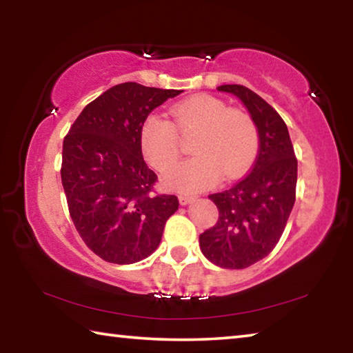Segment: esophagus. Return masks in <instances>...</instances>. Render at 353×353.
Here are the masks:
<instances>
[{
  "instance_id": "1",
  "label": "esophagus",
  "mask_w": 353,
  "mask_h": 353,
  "mask_svg": "<svg viewBox=\"0 0 353 353\" xmlns=\"http://www.w3.org/2000/svg\"><path fill=\"white\" fill-rule=\"evenodd\" d=\"M196 198L194 196H187V194H181L179 196V202H181V205H188L193 202Z\"/></svg>"
}]
</instances>
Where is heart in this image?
<instances>
[{
	"instance_id": "heart-1",
	"label": "heart",
	"mask_w": 353,
	"mask_h": 353,
	"mask_svg": "<svg viewBox=\"0 0 353 353\" xmlns=\"http://www.w3.org/2000/svg\"><path fill=\"white\" fill-rule=\"evenodd\" d=\"M174 127L160 113H149L140 129V145L146 162L166 171L181 151V134H194L191 152L196 155L166 172L165 185L182 193H198L224 179L241 176L259 152V130L252 117L240 109H229L212 94L183 99L171 107Z\"/></svg>"
}]
</instances>
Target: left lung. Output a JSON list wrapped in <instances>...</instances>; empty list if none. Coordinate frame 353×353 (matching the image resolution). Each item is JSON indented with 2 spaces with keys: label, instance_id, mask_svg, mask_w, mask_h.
I'll return each mask as SVG.
<instances>
[{
  "label": "left lung",
  "instance_id": "left-lung-1",
  "mask_svg": "<svg viewBox=\"0 0 353 353\" xmlns=\"http://www.w3.org/2000/svg\"><path fill=\"white\" fill-rule=\"evenodd\" d=\"M218 92L241 101L259 130L252 171L229 190L208 196L219 210L218 223L199 236L202 254L213 265L243 270L271 252L282 236L296 201L297 160L282 117L244 85L227 83Z\"/></svg>",
  "mask_w": 353,
  "mask_h": 353
}]
</instances>
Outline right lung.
<instances>
[{"mask_svg":"<svg viewBox=\"0 0 353 353\" xmlns=\"http://www.w3.org/2000/svg\"><path fill=\"white\" fill-rule=\"evenodd\" d=\"M183 90L124 82L83 107L63 140L62 185L70 216L101 259L130 265L159 248L174 194H151L157 174L143 160L141 123Z\"/></svg>","mask_w":353,"mask_h":353,"instance_id":"1","label":"right lung"}]
</instances>
